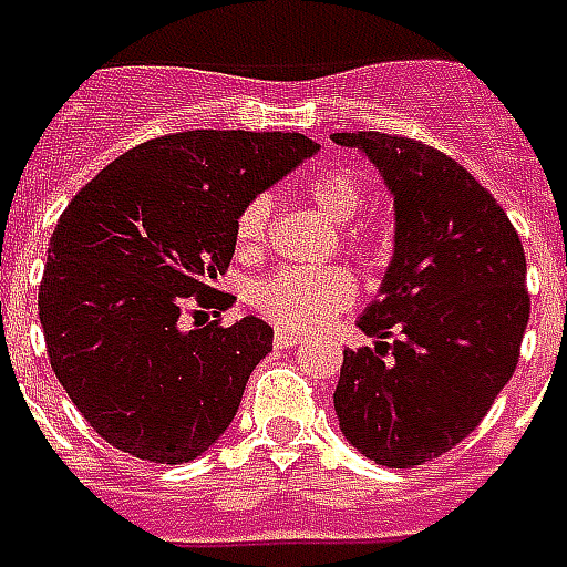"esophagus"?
Instances as JSON below:
<instances>
[{
  "mask_svg": "<svg viewBox=\"0 0 567 567\" xmlns=\"http://www.w3.org/2000/svg\"><path fill=\"white\" fill-rule=\"evenodd\" d=\"M272 346H276V348H295L297 337L291 333V330H276V333H272Z\"/></svg>",
  "mask_w": 567,
  "mask_h": 567,
  "instance_id": "34e87169",
  "label": "esophagus"
}]
</instances>
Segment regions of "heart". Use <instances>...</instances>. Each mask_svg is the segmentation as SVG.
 <instances>
[{"label": "heart", "mask_w": 567, "mask_h": 567, "mask_svg": "<svg viewBox=\"0 0 567 567\" xmlns=\"http://www.w3.org/2000/svg\"><path fill=\"white\" fill-rule=\"evenodd\" d=\"M306 195L339 225L358 219L369 198L367 179L360 177V171L348 165L318 171L316 177L309 179ZM270 228L272 198L264 192V195L246 200V207L240 209L237 225H234L240 255H261ZM369 237L372 234L363 225H346L342 230V243L348 249H360L363 243H369ZM354 300H358V279L346 267H318V270L282 267L251 288L255 312L279 330H291V333H306V330L327 324L330 318L346 312Z\"/></svg>", "instance_id": "obj_1"}]
</instances>
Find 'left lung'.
<instances>
[{"label": "left lung", "instance_id": "obj_1", "mask_svg": "<svg viewBox=\"0 0 567 567\" xmlns=\"http://www.w3.org/2000/svg\"><path fill=\"white\" fill-rule=\"evenodd\" d=\"M369 155L396 207V249L381 297L358 324L333 393L360 454L412 468L484 421L514 375L529 324L526 255L505 209L460 162L414 137L333 134Z\"/></svg>", "mask_w": 567, "mask_h": 567}]
</instances>
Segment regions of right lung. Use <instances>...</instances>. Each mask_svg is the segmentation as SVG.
Here are the masks:
<instances>
[{"instance_id": "right-lung-1", "label": "right lung", "mask_w": 567, "mask_h": 567, "mask_svg": "<svg viewBox=\"0 0 567 567\" xmlns=\"http://www.w3.org/2000/svg\"><path fill=\"white\" fill-rule=\"evenodd\" d=\"M318 153L295 132L165 134L132 146L71 198L50 237L38 318L50 367L104 442L150 463H188L237 414L272 348L261 318L183 330L234 258L246 200ZM198 316V309H195Z\"/></svg>"}]
</instances>
